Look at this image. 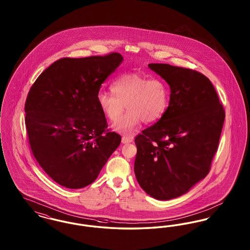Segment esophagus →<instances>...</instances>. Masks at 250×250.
Returning <instances> with one entry per match:
<instances>
[{
    "mask_svg": "<svg viewBox=\"0 0 250 250\" xmlns=\"http://www.w3.org/2000/svg\"><path fill=\"white\" fill-rule=\"evenodd\" d=\"M133 142V137H128V136H124L122 138V143H130Z\"/></svg>",
    "mask_w": 250,
    "mask_h": 250,
    "instance_id": "1",
    "label": "esophagus"
}]
</instances>
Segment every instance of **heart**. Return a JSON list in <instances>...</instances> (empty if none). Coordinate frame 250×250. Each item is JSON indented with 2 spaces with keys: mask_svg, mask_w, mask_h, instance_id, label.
<instances>
[{
  "mask_svg": "<svg viewBox=\"0 0 250 250\" xmlns=\"http://www.w3.org/2000/svg\"><path fill=\"white\" fill-rule=\"evenodd\" d=\"M111 92L100 91L97 103L111 122L119 119L126 106L129 110L113 125L124 133L135 130L143 121L151 124L161 119L169 104V88L163 80L138 73L122 75L111 84Z\"/></svg>",
  "mask_w": 250,
  "mask_h": 250,
  "instance_id": "obj_1",
  "label": "heart"
}]
</instances>
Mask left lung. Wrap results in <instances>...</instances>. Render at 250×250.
I'll list each match as a JSON object with an SVG mask.
<instances>
[{
	"instance_id": "obj_1",
	"label": "left lung",
	"mask_w": 250,
	"mask_h": 250,
	"mask_svg": "<svg viewBox=\"0 0 250 250\" xmlns=\"http://www.w3.org/2000/svg\"><path fill=\"white\" fill-rule=\"evenodd\" d=\"M148 66L169 85V104L161 119L136 137L134 171L148 195L167 201L209 173L225 110L202 73L167 63Z\"/></svg>"
}]
</instances>
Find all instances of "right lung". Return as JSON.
Segmentation results:
<instances>
[{"label":"right lung","instance_id":"obj_1","mask_svg":"<svg viewBox=\"0 0 250 250\" xmlns=\"http://www.w3.org/2000/svg\"><path fill=\"white\" fill-rule=\"evenodd\" d=\"M123 56L62 58L36 79L25 102V125L36 161L66 188H83L97 178L121 136L107 129L97 103L101 84Z\"/></svg>","mask_w":250,"mask_h":250}]
</instances>
